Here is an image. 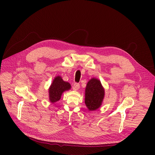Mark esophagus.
<instances>
[{
	"instance_id": "obj_1",
	"label": "esophagus",
	"mask_w": 155,
	"mask_h": 155,
	"mask_svg": "<svg viewBox=\"0 0 155 155\" xmlns=\"http://www.w3.org/2000/svg\"><path fill=\"white\" fill-rule=\"evenodd\" d=\"M80 88V84L79 83H75L74 84V86H73V90H75V91H77L78 89Z\"/></svg>"
}]
</instances>
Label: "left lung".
Here are the masks:
<instances>
[{
	"instance_id": "obj_1",
	"label": "left lung",
	"mask_w": 155,
	"mask_h": 155,
	"mask_svg": "<svg viewBox=\"0 0 155 155\" xmlns=\"http://www.w3.org/2000/svg\"><path fill=\"white\" fill-rule=\"evenodd\" d=\"M105 91L101 81L93 78L86 84L85 89V104L90 111L99 108L102 105Z\"/></svg>"
}]
</instances>
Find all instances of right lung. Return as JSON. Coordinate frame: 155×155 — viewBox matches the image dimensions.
<instances>
[{"label":"right lung","instance_id":"obj_1","mask_svg":"<svg viewBox=\"0 0 155 155\" xmlns=\"http://www.w3.org/2000/svg\"><path fill=\"white\" fill-rule=\"evenodd\" d=\"M71 88V84L64 81L61 77L57 76L54 78L49 88V99L51 103L58 101L61 97L62 94L68 91Z\"/></svg>","mask_w":155,"mask_h":155}]
</instances>
